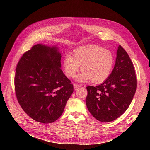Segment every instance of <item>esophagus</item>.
Instances as JSON below:
<instances>
[{"label": "esophagus", "instance_id": "esophagus-1", "mask_svg": "<svg viewBox=\"0 0 150 150\" xmlns=\"http://www.w3.org/2000/svg\"><path fill=\"white\" fill-rule=\"evenodd\" d=\"M81 85L80 84H74V89L76 90L78 88L80 87Z\"/></svg>", "mask_w": 150, "mask_h": 150}]
</instances>
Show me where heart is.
Here are the masks:
<instances>
[{
  "mask_svg": "<svg viewBox=\"0 0 150 150\" xmlns=\"http://www.w3.org/2000/svg\"><path fill=\"white\" fill-rule=\"evenodd\" d=\"M112 53L97 45H88L75 49L72 56L66 55L62 61L64 73L69 78H74L79 70L82 73L77 80L85 82L91 80L93 83L105 81L111 75L114 66Z\"/></svg>",
  "mask_w": 150,
  "mask_h": 150,
  "instance_id": "1",
  "label": "heart"
}]
</instances>
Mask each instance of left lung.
<instances>
[{
	"mask_svg": "<svg viewBox=\"0 0 150 150\" xmlns=\"http://www.w3.org/2000/svg\"><path fill=\"white\" fill-rule=\"evenodd\" d=\"M136 87L132 62L120 45L114 69L108 79L96 87H86V106L97 120L102 122L113 121L127 111L134 96Z\"/></svg>",
	"mask_w": 150,
	"mask_h": 150,
	"instance_id": "1",
	"label": "left lung"
}]
</instances>
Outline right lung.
I'll return each mask as SVG.
<instances>
[{"label":"right lung","mask_w":150,"mask_h":150,"mask_svg":"<svg viewBox=\"0 0 150 150\" xmlns=\"http://www.w3.org/2000/svg\"><path fill=\"white\" fill-rule=\"evenodd\" d=\"M61 58L57 47L39 44L23 53L18 63L16 95L23 111L38 122L58 119L74 92L61 69Z\"/></svg>","instance_id":"add662e5"}]
</instances>
